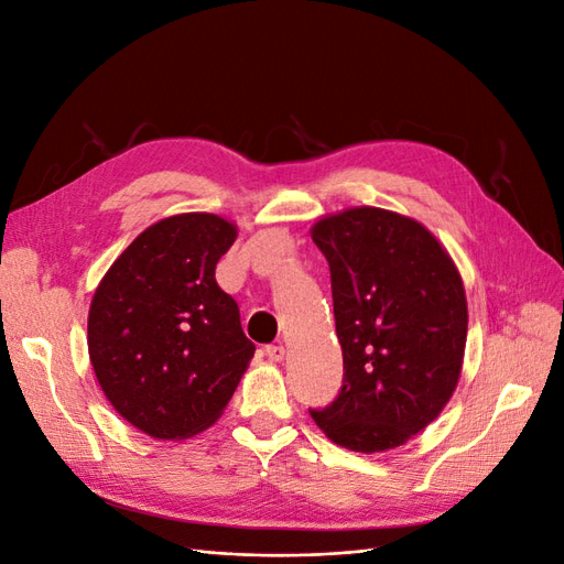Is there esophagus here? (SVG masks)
Masks as SVG:
<instances>
[{
    "label": "esophagus",
    "mask_w": 564,
    "mask_h": 564,
    "mask_svg": "<svg viewBox=\"0 0 564 564\" xmlns=\"http://www.w3.org/2000/svg\"><path fill=\"white\" fill-rule=\"evenodd\" d=\"M265 355H268L270 362H282L286 350H284V346H268V348H265Z\"/></svg>",
    "instance_id": "34e87169"
}]
</instances>
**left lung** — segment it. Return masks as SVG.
Returning a JSON list of instances; mask_svg holds the SVG:
<instances>
[{"instance_id":"obj_1","label":"left lung","mask_w":564,"mask_h":564,"mask_svg":"<svg viewBox=\"0 0 564 564\" xmlns=\"http://www.w3.org/2000/svg\"><path fill=\"white\" fill-rule=\"evenodd\" d=\"M332 272L344 386L311 416L336 445H404L449 402L464 365L468 303L447 249L419 220L377 207L311 230Z\"/></svg>"}]
</instances>
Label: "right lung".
I'll return each instance as SVG.
<instances>
[{"mask_svg":"<svg viewBox=\"0 0 564 564\" xmlns=\"http://www.w3.org/2000/svg\"><path fill=\"white\" fill-rule=\"evenodd\" d=\"M235 237L216 214L162 218L119 253L91 299L87 344L100 390L150 437L207 431L253 357L240 308L214 278Z\"/></svg>","mask_w":564,"mask_h":564,"instance_id":"add662e5","label":"right lung"}]
</instances>
